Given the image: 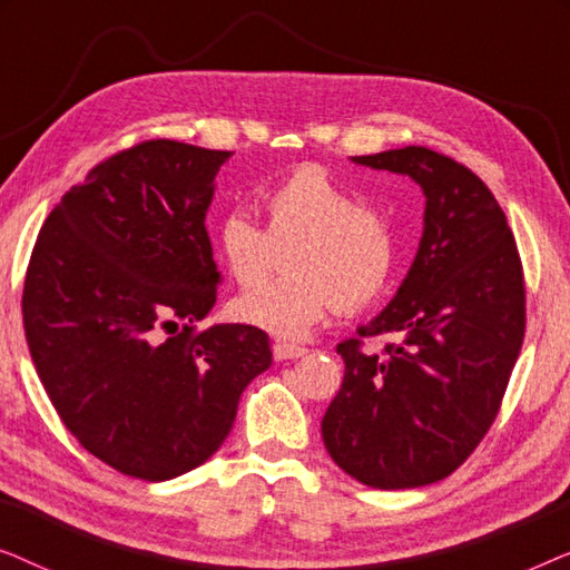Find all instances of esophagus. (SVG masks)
<instances>
[{
  "mask_svg": "<svg viewBox=\"0 0 570 570\" xmlns=\"http://www.w3.org/2000/svg\"><path fill=\"white\" fill-rule=\"evenodd\" d=\"M272 353H275V361H295V357L306 355L308 350L293 345V342H275V345H272Z\"/></svg>",
  "mask_w": 570,
  "mask_h": 570,
  "instance_id": "esophagus-1",
  "label": "esophagus"
}]
</instances>
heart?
I'll use <instances>...</instances> for the list:
<instances>
[{"label":"heart","mask_w":570,"mask_h":570,"mask_svg":"<svg viewBox=\"0 0 570 570\" xmlns=\"http://www.w3.org/2000/svg\"><path fill=\"white\" fill-rule=\"evenodd\" d=\"M267 230L244 213L217 225V254L238 285H259L283 254L285 277L233 301V318L272 337L301 340L332 303L357 311L392 285L396 236L381 213L318 166H301L262 199Z\"/></svg>","instance_id":"1"}]
</instances>
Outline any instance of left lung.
Returning a JSON list of instances; mask_svg holds the SVG:
<instances>
[{"label": "left lung", "mask_w": 570, "mask_h": 570, "mask_svg": "<svg viewBox=\"0 0 570 570\" xmlns=\"http://www.w3.org/2000/svg\"><path fill=\"white\" fill-rule=\"evenodd\" d=\"M350 160L423 189V236L400 291L357 330L394 345L384 355L357 340L337 347L345 379L322 439L363 485H431L472 454L509 386L524 340L517 240L488 186L446 155L410 145Z\"/></svg>", "instance_id": "8db88e82"}]
</instances>
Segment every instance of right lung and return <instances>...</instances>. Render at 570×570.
Listing matches in <instances>:
<instances>
[{
	"label": "right lung",
	"mask_w": 570,
	"mask_h": 570,
	"mask_svg": "<svg viewBox=\"0 0 570 570\" xmlns=\"http://www.w3.org/2000/svg\"><path fill=\"white\" fill-rule=\"evenodd\" d=\"M230 155L174 139L114 155L61 197L30 256L22 322L38 379L75 439L129 478L205 464L272 365L254 326L191 332L223 283L205 217Z\"/></svg>",
	"instance_id": "right-lung-1"
}]
</instances>
